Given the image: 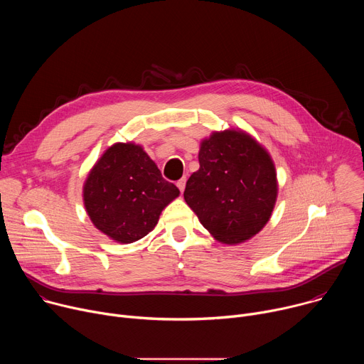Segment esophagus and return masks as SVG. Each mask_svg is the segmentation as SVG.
<instances>
[{
  "label": "esophagus",
  "mask_w": 364,
  "mask_h": 364,
  "mask_svg": "<svg viewBox=\"0 0 364 364\" xmlns=\"http://www.w3.org/2000/svg\"><path fill=\"white\" fill-rule=\"evenodd\" d=\"M177 187H178V190L183 193V191H184V188H186V178L178 180V181H177Z\"/></svg>",
  "instance_id": "obj_1"
}]
</instances>
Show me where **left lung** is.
Wrapping results in <instances>:
<instances>
[{
  "label": "left lung",
  "mask_w": 364,
  "mask_h": 364,
  "mask_svg": "<svg viewBox=\"0 0 364 364\" xmlns=\"http://www.w3.org/2000/svg\"><path fill=\"white\" fill-rule=\"evenodd\" d=\"M198 163L184 200L200 223L225 245L243 243L261 232L278 197L268 149L240 128L213 131L200 142Z\"/></svg>",
  "instance_id": "8db88e82"
}]
</instances>
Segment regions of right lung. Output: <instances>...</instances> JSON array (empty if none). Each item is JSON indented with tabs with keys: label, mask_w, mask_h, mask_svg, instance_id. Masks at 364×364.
<instances>
[{
	"label": "right lung",
	"mask_w": 364,
	"mask_h": 364,
	"mask_svg": "<svg viewBox=\"0 0 364 364\" xmlns=\"http://www.w3.org/2000/svg\"><path fill=\"white\" fill-rule=\"evenodd\" d=\"M82 193L93 226L122 245L146 236L180 196L144 146L131 141L115 142L103 151L89 170Z\"/></svg>",
	"instance_id": "1"
}]
</instances>
